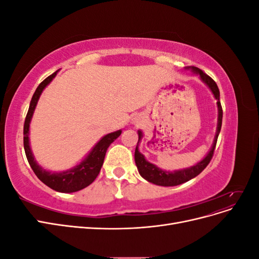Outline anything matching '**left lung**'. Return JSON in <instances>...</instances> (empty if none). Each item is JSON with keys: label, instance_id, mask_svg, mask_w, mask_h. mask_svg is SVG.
Listing matches in <instances>:
<instances>
[{"label": "left lung", "instance_id": "obj_1", "mask_svg": "<svg viewBox=\"0 0 259 259\" xmlns=\"http://www.w3.org/2000/svg\"><path fill=\"white\" fill-rule=\"evenodd\" d=\"M186 70H190L191 72H193L194 74H198L200 76L201 81L204 83L207 88L209 89V91L213 94L215 99L217 100V110H218V117H217V127H216V134L214 137V142L213 145H211L209 151L207 152V154L203 158V160H201L200 162H198L197 164H194L193 166L187 167V168H183V169H177L174 171H169V170H164L160 167H158L153 163H150L149 161L146 160L145 155L139 151V143L142 140L144 134L142 131H138V143L135 149V163L137 169L139 171L140 176L143 178H145L147 182L152 183L154 185L158 186H163V187H171V186H178L182 185L188 180H190L192 178H194L195 176H198L201 171L204 169L210 161V159L213 158V153L215 150V146L217 143V138L219 133H221V128H222V121H223V109H222V105L221 101H219V90L217 88V84L214 82V80L209 77L207 74H205L204 72L202 71L201 69L197 68V67H186Z\"/></svg>", "mask_w": 259, "mask_h": 259}]
</instances>
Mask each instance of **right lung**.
Listing matches in <instances>:
<instances>
[{
    "instance_id": "right-lung-1",
    "label": "right lung",
    "mask_w": 259,
    "mask_h": 259,
    "mask_svg": "<svg viewBox=\"0 0 259 259\" xmlns=\"http://www.w3.org/2000/svg\"><path fill=\"white\" fill-rule=\"evenodd\" d=\"M58 71L59 70L46 77L37 86V89L35 90L32 96V99L30 101L25 125H23V147H25V152L31 168L33 169L34 174L43 184L52 188L55 191L62 193H71L84 189V188L90 186L96 179L101 166H103L107 149L121 135L122 130L109 133V134L101 137L99 142L92 148V150L88 153V155L80 163H77L76 165L71 168L62 171H52L41 166L34 159V155L30 147V123L31 120H32L35 107L37 105L38 99H40L41 94L43 93L46 86L53 81L54 77L57 75Z\"/></svg>"
}]
</instances>
